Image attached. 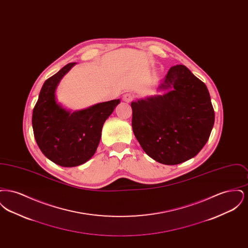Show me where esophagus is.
Segmentation results:
<instances>
[{
	"label": "esophagus",
	"instance_id": "34e87169",
	"mask_svg": "<svg viewBox=\"0 0 248 248\" xmlns=\"http://www.w3.org/2000/svg\"><path fill=\"white\" fill-rule=\"evenodd\" d=\"M132 99H133V97H132V95L130 94H126L124 96V100L125 102H127V103L131 102Z\"/></svg>",
	"mask_w": 248,
	"mask_h": 248
}]
</instances>
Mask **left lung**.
Here are the masks:
<instances>
[{"instance_id": "8db88e82", "label": "left lung", "mask_w": 248, "mask_h": 248, "mask_svg": "<svg viewBox=\"0 0 248 248\" xmlns=\"http://www.w3.org/2000/svg\"><path fill=\"white\" fill-rule=\"evenodd\" d=\"M157 90L131 103L132 127L143 151L158 163L181 164L199 154L215 122L206 85L184 65L168 71Z\"/></svg>"}]
</instances>
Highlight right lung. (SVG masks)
<instances>
[{"mask_svg":"<svg viewBox=\"0 0 248 248\" xmlns=\"http://www.w3.org/2000/svg\"><path fill=\"white\" fill-rule=\"evenodd\" d=\"M75 64H67L48 78L32 112L33 134L40 150L53 163L64 167L83 165L94 155L103 124L120 103V99H114L74 112L57 103V86Z\"/></svg>","mask_w":248,"mask_h":248,"instance_id":"1","label":"right lung"}]
</instances>
